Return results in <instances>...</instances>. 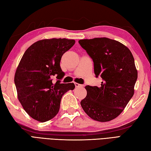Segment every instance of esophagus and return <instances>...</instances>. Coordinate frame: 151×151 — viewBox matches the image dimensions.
I'll list each match as a JSON object with an SVG mask.
<instances>
[{
  "label": "esophagus",
  "instance_id": "esophagus-1",
  "mask_svg": "<svg viewBox=\"0 0 151 151\" xmlns=\"http://www.w3.org/2000/svg\"><path fill=\"white\" fill-rule=\"evenodd\" d=\"M75 85L76 88H82V87H83V85L78 84V83H76V82H75Z\"/></svg>",
  "mask_w": 151,
  "mask_h": 151
}]
</instances>
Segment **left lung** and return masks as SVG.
Returning <instances> with one entry per match:
<instances>
[{"label":"left lung","instance_id":"1","mask_svg":"<svg viewBox=\"0 0 151 151\" xmlns=\"http://www.w3.org/2000/svg\"><path fill=\"white\" fill-rule=\"evenodd\" d=\"M79 44L94 63L96 77L103 80L100 87L86 86L81 101L89 117L100 122L116 118L134 93L137 71L132 52L123 44L107 37L81 40Z\"/></svg>","mask_w":151,"mask_h":151}]
</instances>
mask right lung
<instances>
[{"mask_svg":"<svg viewBox=\"0 0 151 151\" xmlns=\"http://www.w3.org/2000/svg\"><path fill=\"white\" fill-rule=\"evenodd\" d=\"M74 40H42L25 51L16 70L14 82L19 102L27 113L40 122L52 119L58 113L64 93L73 90V83L61 84L64 76L60 67L63 54L71 48ZM56 77L54 84L52 78Z\"/></svg>","mask_w":151,"mask_h":151,"instance_id":"obj_1","label":"right lung"}]
</instances>
